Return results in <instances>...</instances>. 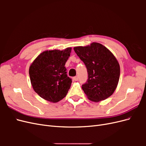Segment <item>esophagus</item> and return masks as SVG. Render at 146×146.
I'll use <instances>...</instances> for the list:
<instances>
[{"instance_id": "esophagus-1", "label": "esophagus", "mask_w": 146, "mask_h": 146, "mask_svg": "<svg viewBox=\"0 0 146 146\" xmlns=\"http://www.w3.org/2000/svg\"><path fill=\"white\" fill-rule=\"evenodd\" d=\"M73 80H74V81H77V80H78V76L74 77L73 78Z\"/></svg>"}]
</instances>
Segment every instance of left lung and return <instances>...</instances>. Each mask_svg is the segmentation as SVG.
I'll return each mask as SVG.
<instances>
[{"label": "left lung", "mask_w": 146, "mask_h": 146, "mask_svg": "<svg viewBox=\"0 0 146 146\" xmlns=\"http://www.w3.org/2000/svg\"><path fill=\"white\" fill-rule=\"evenodd\" d=\"M74 50L87 69L88 80L82 88L88 99L98 102L111 96L120 77V66L116 57L98 42L75 47Z\"/></svg>", "instance_id": "left-lung-1"}]
</instances>
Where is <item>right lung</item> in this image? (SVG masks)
<instances>
[{"label": "right lung", "instance_id": "right-lung-1", "mask_svg": "<svg viewBox=\"0 0 146 146\" xmlns=\"http://www.w3.org/2000/svg\"><path fill=\"white\" fill-rule=\"evenodd\" d=\"M71 49V47H68L63 50L44 51L31 64V84L34 91L42 99L56 103L67 94L72 80L66 74L64 66Z\"/></svg>", "mask_w": 146, "mask_h": 146}]
</instances>
